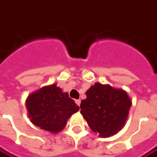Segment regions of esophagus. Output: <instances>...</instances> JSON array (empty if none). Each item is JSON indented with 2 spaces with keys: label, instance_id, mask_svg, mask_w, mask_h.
<instances>
[{
  "label": "esophagus",
  "instance_id": "esophagus-1",
  "mask_svg": "<svg viewBox=\"0 0 157 157\" xmlns=\"http://www.w3.org/2000/svg\"><path fill=\"white\" fill-rule=\"evenodd\" d=\"M75 103L80 107V105H81V100H80V99H78V100H75Z\"/></svg>",
  "mask_w": 157,
  "mask_h": 157
}]
</instances>
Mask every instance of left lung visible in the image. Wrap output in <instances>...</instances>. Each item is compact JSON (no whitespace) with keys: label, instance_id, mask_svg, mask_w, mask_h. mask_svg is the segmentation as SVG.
I'll use <instances>...</instances> for the list:
<instances>
[{"label":"left lung","instance_id":"8db88e82","mask_svg":"<svg viewBox=\"0 0 157 157\" xmlns=\"http://www.w3.org/2000/svg\"><path fill=\"white\" fill-rule=\"evenodd\" d=\"M86 94V98L81 102V113L92 131L106 138L123 128L132 104L127 92L96 83Z\"/></svg>","mask_w":157,"mask_h":157}]
</instances>
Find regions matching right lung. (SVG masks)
<instances>
[{
    "mask_svg": "<svg viewBox=\"0 0 157 157\" xmlns=\"http://www.w3.org/2000/svg\"><path fill=\"white\" fill-rule=\"evenodd\" d=\"M26 106L33 124L52 133L62 130L67 119L79 110V106L69 98L68 93L62 92L55 84L29 95Z\"/></svg>",
    "mask_w": 157,
    "mask_h": 157,
    "instance_id": "obj_1",
    "label": "right lung"
}]
</instances>
